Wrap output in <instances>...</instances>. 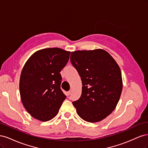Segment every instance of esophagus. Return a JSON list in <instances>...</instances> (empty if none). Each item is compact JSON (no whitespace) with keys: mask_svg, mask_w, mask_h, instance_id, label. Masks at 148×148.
Here are the masks:
<instances>
[{"mask_svg":"<svg viewBox=\"0 0 148 148\" xmlns=\"http://www.w3.org/2000/svg\"><path fill=\"white\" fill-rule=\"evenodd\" d=\"M71 95V91H69L66 92V95L67 96H70Z\"/></svg>","mask_w":148,"mask_h":148,"instance_id":"34e87169","label":"esophagus"}]
</instances>
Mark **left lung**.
I'll return each instance as SVG.
<instances>
[{"mask_svg":"<svg viewBox=\"0 0 148 148\" xmlns=\"http://www.w3.org/2000/svg\"><path fill=\"white\" fill-rule=\"evenodd\" d=\"M71 63L82 81V93L73 102L78 115L84 120L100 122L115 109L123 83L119 65L101 49L71 53Z\"/></svg>","mask_w":148,"mask_h":148,"instance_id":"8db88e82","label":"left lung"}]
</instances>
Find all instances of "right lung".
<instances>
[{"instance_id":"obj_1","label":"right lung","mask_w":148,"mask_h":148,"mask_svg":"<svg viewBox=\"0 0 148 148\" xmlns=\"http://www.w3.org/2000/svg\"><path fill=\"white\" fill-rule=\"evenodd\" d=\"M70 52L47 48L34 52L26 61L20 79L21 100L34 119L47 122L59 112L66 99L60 89V72L68 62Z\"/></svg>"}]
</instances>
